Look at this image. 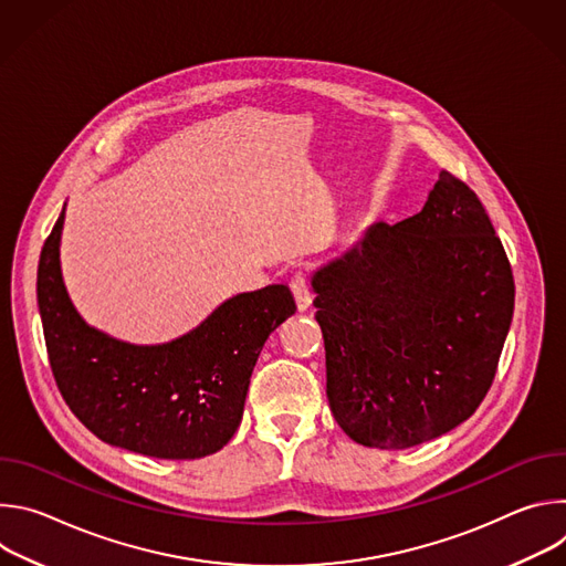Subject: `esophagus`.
I'll list each match as a JSON object with an SVG mask.
<instances>
[{"instance_id":"34e87169","label":"esophagus","mask_w":566,"mask_h":566,"mask_svg":"<svg viewBox=\"0 0 566 566\" xmlns=\"http://www.w3.org/2000/svg\"><path fill=\"white\" fill-rule=\"evenodd\" d=\"M291 291H293V297H295V304L300 311H306L311 306V286H308V280L304 275H295L291 280Z\"/></svg>"}]
</instances>
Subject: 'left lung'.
<instances>
[{
    "mask_svg": "<svg viewBox=\"0 0 566 566\" xmlns=\"http://www.w3.org/2000/svg\"><path fill=\"white\" fill-rule=\"evenodd\" d=\"M334 419L402 450L474 415L511 329L515 282L476 195L441 170L421 212L371 223L313 273Z\"/></svg>",
    "mask_w": 566,
    "mask_h": 566,
    "instance_id": "left-lung-1",
    "label": "left lung"
}]
</instances>
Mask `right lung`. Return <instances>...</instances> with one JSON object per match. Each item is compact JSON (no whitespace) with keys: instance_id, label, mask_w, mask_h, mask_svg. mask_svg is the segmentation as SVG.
<instances>
[{"instance_id":"obj_1","label":"right lung","mask_w":566,"mask_h":566,"mask_svg":"<svg viewBox=\"0 0 566 566\" xmlns=\"http://www.w3.org/2000/svg\"><path fill=\"white\" fill-rule=\"evenodd\" d=\"M64 208L44 241L38 306L57 389L101 441L156 459L221 450L244 415L266 338L295 313L286 284L221 302L199 327L160 345H132L90 327L60 269Z\"/></svg>"}]
</instances>
